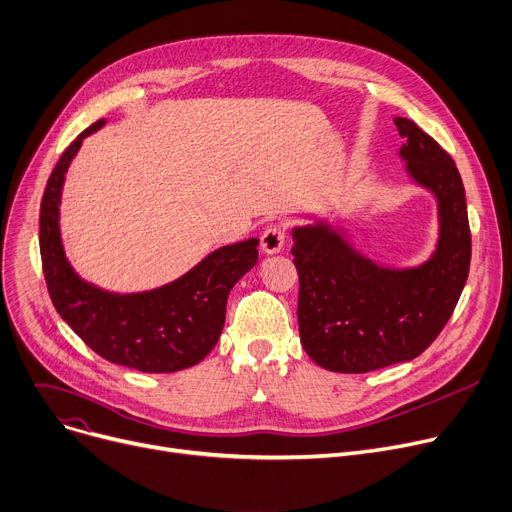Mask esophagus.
Returning <instances> with one entry per match:
<instances>
[{"label": "esophagus", "mask_w": 512, "mask_h": 512, "mask_svg": "<svg viewBox=\"0 0 512 512\" xmlns=\"http://www.w3.org/2000/svg\"><path fill=\"white\" fill-rule=\"evenodd\" d=\"M286 243V230L282 226H269L261 234V249L267 255H276L284 249Z\"/></svg>", "instance_id": "obj_1"}]
</instances>
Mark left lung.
Returning <instances> with one entry per match:
<instances>
[{
  "mask_svg": "<svg viewBox=\"0 0 512 512\" xmlns=\"http://www.w3.org/2000/svg\"><path fill=\"white\" fill-rule=\"evenodd\" d=\"M407 175L434 193L438 243L418 267H383L333 226H296L298 329L304 352L333 372H370L420 356L451 319L471 261L465 189L453 158L414 121L395 117Z\"/></svg>",
  "mask_w": 512,
  "mask_h": 512,
  "instance_id": "left-lung-1",
  "label": "left lung"
}]
</instances>
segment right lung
Masks as SVG:
<instances>
[{
    "mask_svg": "<svg viewBox=\"0 0 512 512\" xmlns=\"http://www.w3.org/2000/svg\"><path fill=\"white\" fill-rule=\"evenodd\" d=\"M102 125L105 119L92 123L65 148L43 193L39 243L49 296L84 344L113 364L142 372L195 366L218 344L228 294L257 263L259 238L220 247L185 276L156 290L115 294L84 282L61 245L59 201L82 140Z\"/></svg>",
    "mask_w": 512,
    "mask_h": 512,
    "instance_id": "right-lung-1",
    "label": "right lung"
}]
</instances>
